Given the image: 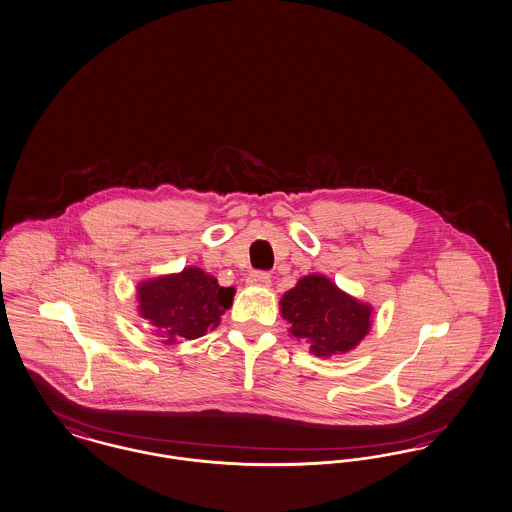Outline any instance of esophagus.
<instances>
[{"label": "esophagus", "mask_w": 512, "mask_h": 512, "mask_svg": "<svg viewBox=\"0 0 512 512\" xmlns=\"http://www.w3.org/2000/svg\"><path fill=\"white\" fill-rule=\"evenodd\" d=\"M246 283L250 285V287H269L271 285V277H269L268 273H264V271H254V273H250L248 277H246Z\"/></svg>", "instance_id": "1"}]
</instances>
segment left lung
Masks as SVG:
<instances>
[{"mask_svg":"<svg viewBox=\"0 0 512 512\" xmlns=\"http://www.w3.org/2000/svg\"><path fill=\"white\" fill-rule=\"evenodd\" d=\"M289 333L306 341L316 356L345 354L370 331L372 306L341 291L323 275H306L281 298Z\"/></svg>","mask_w":512,"mask_h":512,"instance_id":"8db88e82","label":"left lung"}]
</instances>
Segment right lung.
<instances>
[{"label":"right lung","instance_id":"obj_1","mask_svg":"<svg viewBox=\"0 0 512 512\" xmlns=\"http://www.w3.org/2000/svg\"><path fill=\"white\" fill-rule=\"evenodd\" d=\"M233 287H221L200 268L160 275L136 287L138 314L148 320L165 345L198 339L216 329L233 304Z\"/></svg>","mask_w":512,"mask_h":512}]
</instances>
